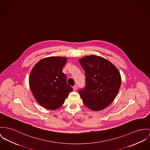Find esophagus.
<instances>
[{
  "label": "esophagus",
  "instance_id": "esophagus-1",
  "mask_svg": "<svg viewBox=\"0 0 150 150\" xmlns=\"http://www.w3.org/2000/svg\"><path fill=\"white\" fill-rule=\"evenodd\" d=\"M73 90H74V91H75L77 90V86H74L73 87Z\"/></svg>",
  "mask_w": 150,
  "mask_h": 150
}]
</instances>
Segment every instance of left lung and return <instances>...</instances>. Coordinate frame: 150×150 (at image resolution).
<instances>
[{"mask_svg": "<svg viewBox=\"0 0 150 150\" xmlns=\"http://www.w3.org/2000/svg\"><path fill=\"white\" fill-rule=\"evenodd\" d=\"M79 61L86 76L85 87L79 91L83 103L93 111L103 110L112 102L119 90L122 81L118 69L107 59L96 55Z\"/></svg>", "mask_w": 150, "mask_h": 150, "instance_id": "left-lung-1", "label": "left lung"}]
</instances>
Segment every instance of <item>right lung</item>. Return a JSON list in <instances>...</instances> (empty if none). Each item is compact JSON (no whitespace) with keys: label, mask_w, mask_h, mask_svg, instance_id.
<instances>
[{"label":"right lung","mask_w":150,"mask_h":150,"mask_svg":"<svg viewBox=\"0 0 150 150\" xmlns=\"http://www.w3.org/2000/svg\"><path fill=\"white\" fill-rule=\"evenodd\" d=\"M67 60L60 57L43 58L31 70L29 79L31 91L36 101L47 109L59 108L73 90L62 72Z\"/></svg>","instance_id":"add662e5"}]
</instances>
